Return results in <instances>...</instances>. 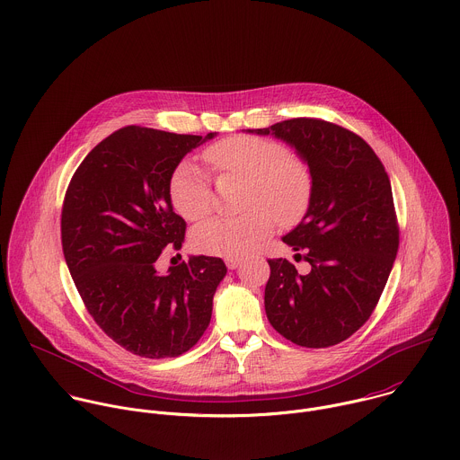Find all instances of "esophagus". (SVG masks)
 I'll list each match as a JSON object with an SVG mask.
<instances>
[{
    "instance_id": "esophagus-1",
    "label": "esophagus",
    "mask_w": 460,
    "mask_h": 460,
    "mask_svg": "<svg viewBox=\"0 0 460 460\" xmlns=\"http://www.w3.org/2000/svg\"><path fill=\"white\" fill-rule=\"evenodd\" d=\"M239 264H241V259H234V257H228V259H226L228 270H235Z\"/></svg>"
}]
</instances>
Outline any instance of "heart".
<instances>
[{"label":"heart","instance_id":"obj_1","mask_svg":"<svg viewBox=\"0 0 460 460\" xmlns=\"http://www.w3.org/2000/svg\"><path fill=\"white\" fill-rule=\"evenodd\" d=\"M203 160L219 176H246L244 207L237 216H214L201 223L192 243L199 252L241 259L255 252L275 228V219L291 226L311 207L314 178L309 164L293 156L286 144L255 135L226 137L203 151ZM169 198L187 221L203 219L214 207L210 176L192 160L171 174Z\"/></svg>","mask_w":460,"mask_h":460}]
</instances>
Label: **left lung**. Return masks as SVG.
I'll return each mask as SVG.
<instances>
[{
	"mask_svg": "<svg viewBox=\"0 0 460 460\" xmlns=\"http://www.w3.org/2000/svg\"><path fill=\"white\" fill-rule=\"evenodd\" d=\"M255 133L291 144L314 178L307 214L282 237L304 252L311 271L268 259L266 316L300 347L336 345L370 318L395 261L399 225L388 174L361 137L327 120L291 119Z\"/></svg>",
	"mask_w": 460,
	"mask_h": 460,
	"instance_id": "obj_1",
	"label": "left lung"
}]
</instances>
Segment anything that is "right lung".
Instances as JSON below:
<instances>
[{
  "instance_id": "right-lung-1",
  "label": "right lung",
  "mask_w": 460,
  "mask_h": 460,
  "mask_svg": "<svg viewBox=\"0 0 460 460\" xmlns=\"http://www.w3.org/2000/svg\"><path fill=\"white\" fill-rule=\"evenodd\" d=\"M212 137L126 126L92 149L65 194L61 241L75 288L97 325L142 358L192 349L226 275L225 262L207 255L156 271L162 252L180 250L187 230L169 198L171 174Z\"/></svg>"
}]
</instances>
